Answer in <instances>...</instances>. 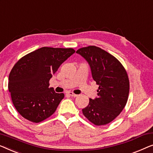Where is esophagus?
<instances>
[{"label": "esophagus", "mask_w": 153, "mask_h": 153, "mask_svg": "<svg viewBox=\"0 0 153 153\" xmlns=\"http://www.w3.org/2000/svg\"><path fill=\"white\" fill-rule=\"evenodd\" d=\"M67 94H68V95L72 96V97H76V96H77V94H75L74 93H73V92H68Z\"/></svg>", "instance_id": "obj_1"}]
</instances>
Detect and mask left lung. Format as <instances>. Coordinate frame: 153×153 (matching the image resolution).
<instances>
[{
  "mask_svg": "<svg viewBox=\"0 0 153 153\" xmlns=\"http://www.w3.org/2000/svg\"><path fill=\"white\" fill-rule=\"evenodd\" d=\"M76 53L88 62L94 80L99 86L98 97L89 98L83 114L96 126L108 124L120 114L128 101V74L117 58L99 47H83Z\"/></svg>",
  "mask_w": 153,
  "mask_h": 153,
  "instance_id": "8db88e82",
  "label": "left lung"
}]
</instances>
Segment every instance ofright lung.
Returning <instances> with one entry per match:
<instances>
[{
    "mask_svg": "<svg viewBox=\"0 0 153 153\" xmlns=\"http://www.w3.org/2000/svg\"><path fill=\"white\" fill-rule=\"evenodd\" d=\"M75 53L73 48L42 47L21 57L10 71L8 89L13 105L25 119L42 122L53 114L64 97L49 87L60 65Z\"/></svg>",
    "mask_w": 153,
    "mask_h": 153,
    "instance_id": "1",
    "label": "right lung"
}]
</instances>
